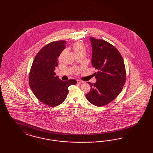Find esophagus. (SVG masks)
<instances>
[{
	"instance_id": "34e87169",
	"label": "esophagus",
	"mask_w": 153,
	"mask_h": 153,
	"mask_svg": "<svg viewBox=\"0 0 153 153\" xmlns=\"http://www.w3.org/2000/svg\"><path fill=\"white\" fill-rule=\"evenodd\" d=\"M77 83H83V81H81V80H79V79H77Z\"/></svg>"
}]
</instances>
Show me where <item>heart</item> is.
Returning <instances> with one entry per match:
<instances>
[{
	"instance_id": "b5f03b06",
	"label": "heart",
	"mask_w": 153,
	"mask_h": 153,
	"mask_svg": "<svg viewBox=\"0 0 153 153\" xmlns=\"http://www.w3.org/2000/svg\"><path fill=\"white\" fill-rule=\"evenodd\" d=\"M73 51H74V54L76 55L79 54H85L86 52V47L85 45L80 42H75L72 46ZM80 71L79 68H76L75 69V72L76 74L79 73Z\"/></svg>"
}]
</instances>
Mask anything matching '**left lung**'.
<instances>
[{
  "mask_svg": "<svg viewBox=\"0 0 153 153\" xmlns=\"http://www.w3.org/2000/svg\"><path fill=\"white\" fill-rule=\"evenodd\" d=\"M93 48L92 65L98 70L94 75L96 83H91L86 95L92 104L102 107L112 102L121 92L126 79L125 65L120 53L104 40L90 37Z\"/></svg>",
  "mask_w": 153,
  "mask_h": 153,
  "instance_id": "8db88e82",
  "label": "left lung"
}]
</instances>
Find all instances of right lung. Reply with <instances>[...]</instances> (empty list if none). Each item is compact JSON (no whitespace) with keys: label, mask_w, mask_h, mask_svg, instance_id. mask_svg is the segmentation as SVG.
<instances>
[{"label":"right lung","mask_w":153,"mask_h":153,"mask_svg":"<svg viewBox=\"0 0 153 153\" xmlns=\"http://www.w3.org/2000/svg\"><path fill=\"white\" fill-rule=\"evenodd\" d=\"M65 44V40L53 42L42 48L34 58L29 74V84L34 95L50 107L62 104L68 93V88L77 83L74 79L63 81L54 72L57 59Z\"/></svg>","instance_id":"obj_1"}]
</instances>
